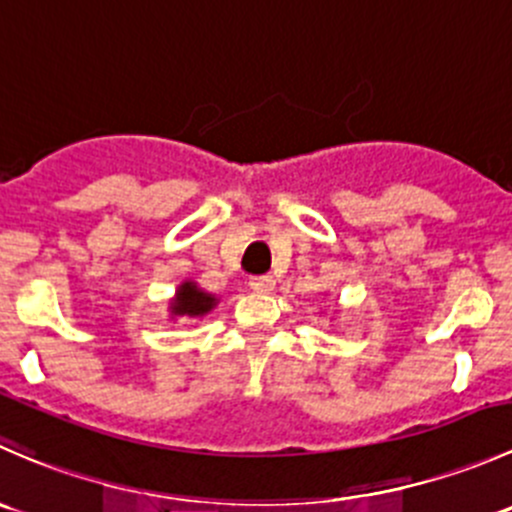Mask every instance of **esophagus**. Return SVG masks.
Masks as SVG:
<instances>
[{"label":"esophagus","instance_id":"esophagus-1","mask_svg":"<svg viewBox=\"0 0 512 512\" xmlns=\"http://www.w3.org/2000/svg\"><path fill=\"white\" fill-rule=\"evenodd\" d=\"M249 286H251V291H256V293H271L273 286H276V278H273V276H254L249 281Z\"/></svg>","mask_w":512,"mask_h":512}]
</instances>
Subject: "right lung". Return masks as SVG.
Returning a JSON list of instances; mask_svg holds the SVG:
<instances>
[{
    "mask_svg": "<svg viewBox=\"0 0 512 512\" xmlns=\"http://www.w3.org/2000/svg\"><path fill=\"white\" fill-rule=\"evenodd\" d=\"M219 303V298L214 293L204 291L196 281L186 278L176 286V293L169 301V318L171 321H179V318H191V321H199L206 313H211Z\"/></svg>",
    "mask_w": 512,
    "mask_h": 512,
    "instance_id": "right-lung-1",
    "label": "right lung"
}]
</instances>
